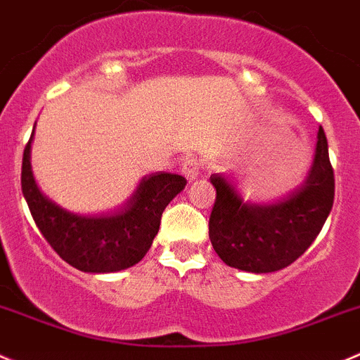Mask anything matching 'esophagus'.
Masks as SVG:
<instances>
[{
  "label": "esophagus",
  "instance_id": "obj_1",
  "mask_svg": "<svg viewBox=\"0 0 360 360\" xmlns=\"http://www.w3.org/2000/svg\"><path fill=\"white\" fill-rule=\"evenodd\" d=\"M182 173L184 176L189 180V182H193V180H196L198 176H200L201 173V162L196 159V157H187V159L182 160Z\"/></svg>",
  "mask_w": 360,
  "mask_h": 360
}]
</instances>
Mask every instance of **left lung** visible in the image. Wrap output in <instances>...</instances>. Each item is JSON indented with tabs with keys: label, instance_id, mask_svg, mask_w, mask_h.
I'll return each instance as SVG.
<instances>
[{
	"label": "left lung",
	"instance_id": "1",
	"mask_svg": "<svg viewBox=\"0 0 360 360\" xmlns=\"http://www.w3.org/2000/svg\"><path fill=\"white\" fill-rule=\"evenodd\" d=\"M215 203L208 222L214 251L226 265L252 274L285 269L306 252L334 203V171L323 129L306 180L272 201H245L224 174L210 176Z\"/></svg>",
	"mask_w": 360,
	"mask_h": 360
}]
</instances>
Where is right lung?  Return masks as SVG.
I'll list each match as a JSON object with an SVG mask.
<instances>
[{
  "instance_id": "obj_1",
  "label": "right lung",
  "mask_w": 360,
  "mask_h": 360,
  "mask_svg": "<svg viewBox=\"0 0 360 360\" xmlns=\"http://www.w3.org/2000/svg\"><path fill=\"white\" fill-rule=\"evenodd\" d=\"M33 136L35 127L24 148L20 186L35 224L51 248L81 272H120L141 262L159 233L164 208L182 193L186 178L166 171L146 174L122 207L102 214H74L44 196L37 186L32 171Z\"/></svg>"
}]
</instances>
